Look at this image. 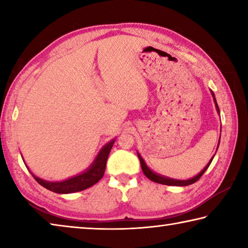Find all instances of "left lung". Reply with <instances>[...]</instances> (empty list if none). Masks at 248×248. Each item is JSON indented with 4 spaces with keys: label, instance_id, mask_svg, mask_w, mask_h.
Instances as JSON below:
<instances>
[{
    "label": "left lung",
    "instance_id": "1",
    "mask_svg": "<svg viewBox=\"0 0 248 248\" xmlns=\"http://www.w3.org/2000/svg\"><path fill=\"white\" fill-rule=\"evenodd\" d=\"M211 94H212V96H213V100H215V103H216L217 110V112H219V114H220V109H219V106H217V104L215 94H213V92H211ZM219 143H220V142H219ZM217 146H219V144H217ZM138 156H139V159H140L142 170H143V173H144V175L146 176V177H148L150 180H152V182H154V183L167 185V186H188V185H191V184L196 183L197 180H198V179L201 177V176L203 175L204 171L207 170V169L210 166V164H211L213 157H215V156H213V157L211 158V161H210V162L208 163V164H207V166H205L204 169H203L202 170H201L198 175L195 176L194 178L187 179V180H178V179H173V178L165 177V176H162V175H158V174H156V173H154V171L151 170L149 169V167H148V165L145 164L144 159L141 157V155H140L139 153H138Z\"/></svg>",
    "mask_w": 248,
    "mask_h": 248
}]
</instances>
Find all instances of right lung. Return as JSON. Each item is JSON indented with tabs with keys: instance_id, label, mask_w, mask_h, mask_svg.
Returning a JSON list of instances; mask_svg holds the SVG:
<instances>
[{
	"instance_id": "add662e5",
	"label": "right lung",
	"mask_w": 248,
	"mask_h": 248,
	"mask_svg": "<svg viewBox=\"0 0 248 248\" xmlns=\"http://www.w3.org/2000/svg\"><path fill=\"white\" fill-rule=\"evenodd\" d=\"M115 143V139L111 140L109 143H107L104 148L99 151L97 156H96L93 164L90 166L89 170L83 171L82 174L74 177H71L69 179L62 180V182H48V180H44L37 176L32 175V177L37 180V183L40 184L41 186L47 188L48 190H51L57 194H71V192L82 191L86 188H90L99 182L105 173V169H106V163L109 152Z\"/></svg>"
}]
</instances>
